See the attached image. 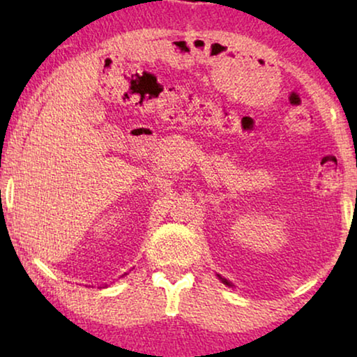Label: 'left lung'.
I'll list each match as a JSON object with an SVG mask.
<instances>
[{
	"mask_svg": "<svg viewBox=\"0 0 357 357\" xmlns=\"http://www.w3.org/2000/svg\"><path fill=\"white\" fill-rule=\"evenodd\" d=\"M218 276H219V275H218ZM219 280H221V281H222V282H224V284H226V286H232V284H231V282H229L227 280H224V278H221V276H219Z\"/></svg>",
	"mask_w": 357,
	"mask_h": 357,
	"instance_id": "8db88e82",
	"label": "left lung"
}]
</instances>
